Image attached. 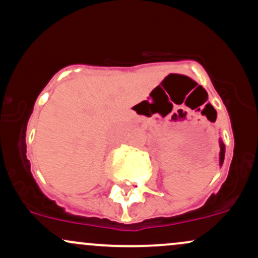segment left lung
<instances>
[{
  "mask_svg": "<svg viewBox=\"0 0 258 258\" xmlns=\"http://www.w3.org/2000/svg\"><path fill=\"white\" fill-rule=\"evenodd\" d=\"M219 146H220V153H219V165H223V161H224V157H225V146L223 143L222 140H219Z\"/></svg>",
  "mask_w": 258,
  "mask_h": 258,
  "instance_id": "1",
  "label": "left lung"
}]
</instances>
